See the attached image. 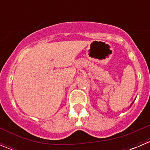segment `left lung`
<instances>
[{
    "label": "left lung",
    "mask_w": 150,
    "mask_h": 150,
    "mask_svg": "<svg viewBox=\"0 0 150 150\" xmlns=\"http://www.w3.org/2000/svg\"><path fill=\"white\" fill-rule=\"evenodd\" d=\"M133 103H134V102H133Z\"/></svg>",
    "instance_id": "obj_1"
}]
</instances>
